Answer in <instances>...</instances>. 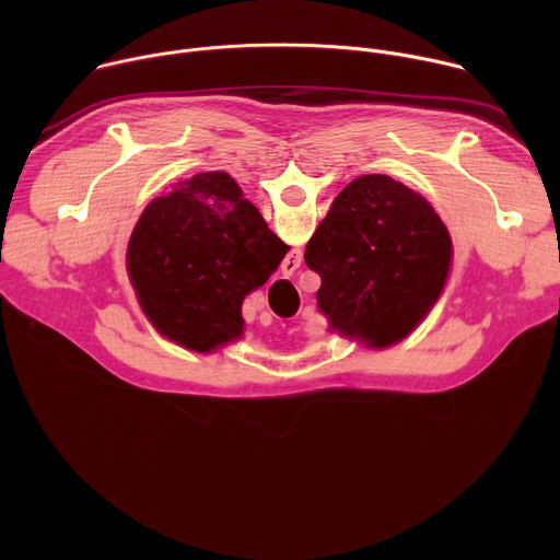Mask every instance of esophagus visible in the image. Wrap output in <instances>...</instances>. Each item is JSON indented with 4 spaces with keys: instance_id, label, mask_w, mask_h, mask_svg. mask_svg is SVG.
Listing matches in <instances>:
<instances>
[{
    "instance_id": "34e87169",
    "label": "esophagus",
    "mask_w": 560,
    "mask_h": 560,
    "mask_svg": "<svg viewBox=\"0 0 560 560\" xmlns=\"http://www.w3.org/2000/svg\"><path fill=\"white\" fill-rule=\"evenodd\" d=\"M299 261H301V259H294V261H292V264H294V268L299 266ZM288 264H290V261H288Z\"/></svg>"
}]
</instances>
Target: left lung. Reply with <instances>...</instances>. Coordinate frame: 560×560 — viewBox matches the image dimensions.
Returning a JSON list of instances; mask_svg holds the SVG:
<instances>
[{"label": "left lung", "instance_id": "obj_1", "mask_svg": "<svg viewBox=\"0 0 560 560\" xmlns=\"http://www.w3.org/2000/svg\"><path fill=\"white\" fill-rule=\"evenodd\" d=\"M330 328L385 348L408 337L439 299L452 259L434 208L387 175L348 184L307 242Z\"/></svg>", "mask_w": 560, "mask_h": 560}]
</instances>
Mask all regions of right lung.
Listing matches in <instances>:
<instances>
[{
  "label": "right lung",
  "instance_id": "add662e5",
  "mask_svg": "<svg viewBox=\"0 0 560 560\" xmlns=\"http://www.w3.org/2000/svg\"><path fill=\"white\" fill-rule=\"evenodd\" d=\"M288 246L225 173H201L139 217L128 272L152 326L208 352L244 332V296L264 285Z\"/></svg>",
  "mask_w": 560,
  "mask_h": 560
}]
</instances>
